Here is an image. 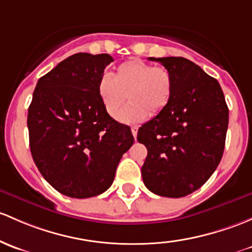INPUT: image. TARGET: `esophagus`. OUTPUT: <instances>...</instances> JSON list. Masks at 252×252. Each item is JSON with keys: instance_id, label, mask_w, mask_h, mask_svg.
<instances>
[{"instance_id": "esophagus-1", "label": "esophagus", "mask_w": 252, "mask_h": 252, "mask_svg": "<svg viewBox=\"0 0 252 252\" xmlns=\"http://www.w3.org/2000/svg\"><path fill=\"white\" fill-rule=\"evenodd\" d=\"M131 133H133L134 139H136V135H137V126H131Z\"/></svg>"}]
</instances>
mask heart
Wrapping results in <instances>:
<instances>
[{
	"instance_id": "b5f03b06",
	"label": "heart",
	"mask_w": 252,
	"mask_h": 252,
	"mask_svg": "<svg viewBox=\"0 0 252 252\" xmlns=\"http://www.w3.org/2000/svg\"><path fill=\"white\" fill-rule=\"evenodd\" d=\"M174 94L173 75L163 66L139 59H130L116 67L110 77L99 83V95L106 112L117 118L126 95L130 104L119 116L126 123H137L160 113L170 102Z\"/></svg>"
}]
</instances>
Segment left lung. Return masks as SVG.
<instances>
[{
	"instance_id": "1",
	"label": "left lung",
	"mask_w": 252,
	"mask_h": 252,
	"mask_svg": "<svg viewBox=\"0 0 252 252\" xmlns=\"http://www.w3.org/2000/svg\"><path fill=\"white\" fill-rule=\"evenodd\" d=\"M170 71L169 105L137 131L147 148L141 168L155 194L181 198L202 187L216 170L224 150L228 107L219 82L189 59L148 58Z\"/></svg>"
}]
</instances>
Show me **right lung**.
I'll list each match as a JSON object with an SVG mask.
<instances>
[{
	"label": "right lung",
	"mask_w": 252,
	"mask_h": 252,
	"mask_svg": "<svg viewBox=\"0 0 252 252\" xmlns=\"http://www.w3.org/2000/svg\"><path fill=\"white\" fill-rule=\"evenodd\" d=\"M108 54L77 53L41 77L29 107L33 161L58 192L91 198L110 189L122 156L134 144L130 128L107 112L99 95Z\"/></svg>",
	"instance_id": "add662e5"
}]
</instances>
